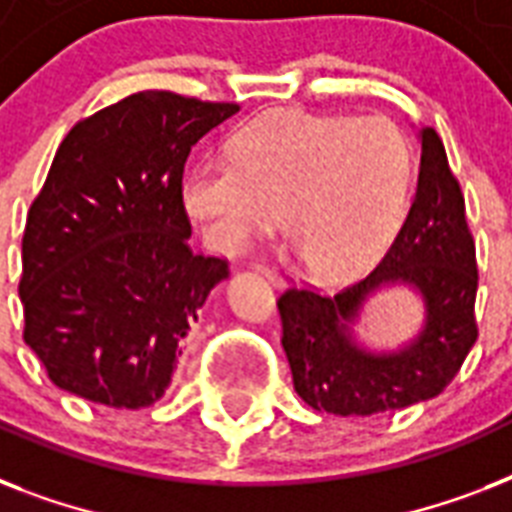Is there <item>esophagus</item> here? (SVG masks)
I'll list each match as a JSON object with an SVG mask.
<instances>
[{
  "instance_id": "obj_1",
  "label": "esophagus",
  "mask_w": 512,
  "mask_h": 512,
  "mask_svg": "<svg viewBox=\"0 0 512 512\" xmlns=\"http://www.w3.org/2000/svg\"><path fill=\"white\" fill-rule=\"evenodd\" d=\"M255 271H257V273H263L265 279L271 281V284H276V287H279V284H281V273L276 271V268H271V265L257 263V265H255Z\"/></svg>"
}]
</instances>
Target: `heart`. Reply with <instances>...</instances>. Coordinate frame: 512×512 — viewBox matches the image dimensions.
<instances>
[{
    "label": "heart",
    "instance_id": "b5f03b06",
    "mask_svg": "<svg viewBox=\"0 0 512 512\" xmlns=\"http://www.w3.org/2000/svg\"><path fill=\"white\" fill-rule=\"evenodd\" d=\"M231 158L201 159L180 188L217 255H239L279 212L303 263L345 279L377 263L404 225L414 151L390 119L271 111L233 135Z\"/></svg>",
    "mask_w": 512,
    "mask_h": 512
}]
</instances>
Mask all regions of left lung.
<instances>
[{
	"mask_svg": "<svg viewBox=\"0 0 512 512\" xmlns=\"http://www.w3.org/2000/svg\"><path fill=\"white\" fill-rule=\"evenodd\" d=\"M417 138V193L382 263L337 295L292 287L279 297L292 382L316 412L366 417L436 398L476 345V244L465 199L436 130L422 127ZM393 286L421 297L423 327L398 349L374 351L357 342L355 327L363 305Z\"/></svg>",
	"mask_w": 512,
	"mask_h": 512,
	"instance_id": "8db88e82",
	"label": "left lung"
}]
</instances>
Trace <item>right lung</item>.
Here are the masks:
<instances>
[{
	"instance_id": "add662e5",
	"label": "right lung",
	"mask_w": 512,
	"mask_h": 512,
	"mask_svg": "<svg viewBox=\"0 0 512 512\" xmlns=\"http://www.w3.org/2000/svg\"><path fill=\"white\" fill-rule=\"evenodd\" d=\"M239 111L146 90L68 132L23 233V340L66 393L114 409L164 396L220 257L188 247L183 167Z\"/></svg>"
}]
</instances>
